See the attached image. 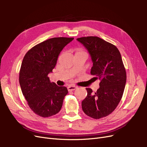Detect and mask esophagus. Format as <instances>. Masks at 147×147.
<instances>
[{
    "label": "esophagus",
    "instance_id": "obj_1",
    "mask_svg": "<svg viewBox=\"0 0 147 147\" xmlns=\"http://www.w3.org/2000/svg\"><path fill=\"white\" fill-rule=\"evenodd\" d=\"M77 88V86H69L67 87V90L69 91H74L75 90H76Z\"/></svg>",
    "mask_w": 147,
    "mask_h": 147
}]
</instances>
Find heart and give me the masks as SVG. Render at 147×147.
Masks as SVG:
<instances>
[{"label":"heart","mask_w":147,"mask_h":147,"mask_svg":"<svg viewBox=\"0 0 147 147\" xmlns=\"http://www.w3.org/2000/svg\"><path fill=\"white\" fill-rule=\"evenodd\" d=\"M77 53H84V52L83 51V50H82V49H78Z\"/></svg>","instance_id":"b5f03b06"}]
</instances>
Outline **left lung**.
<instances>
[{
    "mask_svg": "<svg viewBox=\"0 0 147 147\" xmlns=\"http://www.w3.org/2000/svg\"><path fill=\"white\" fill-rule=\"evenodd\" d=\"M90 53L93 63L91 74L99 79L100 88L94 93L86 88L87 96L82 102L88 116L100 119L108 116L121 100L126 82V72L116 46L98 37L78 38Z\"/></svg>",
    "mask_w": 147,
    "mask_h": 147,
    "instance_id": "obj_1",
    "label": "left lung"
}]
</instances>
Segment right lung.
Listing matches in <instances>:
<instances>
[{
    "mask_svg": "<svg viewBox=\"0 0 147 147\" xmlns=\"http://www.w3.org/2000/svg\"><path fill=\"white\" fill-rule=\"evenodd\" d=\"M74 38L54 37L34 46L26 53L21 65L19 82L30 109L38 116L50 117L61 109L66 87L58 86L48 77L64 47Z\"/></svg>",
    "mask_w": 147,
    "mask_h": 147,
    "instance_id": "add662e5",
    "label": "right lung"
}]
</instances>
